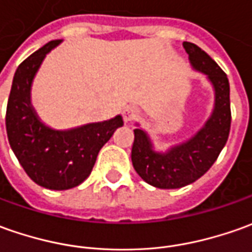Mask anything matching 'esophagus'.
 Instances as JSON below:
<instances>
[{"label":"esophagus","mask_w":252,"mask_h":252,"mask_svg":"<svg viewBox=\"0 0 252 252\" xmlns=\"http://www.w3.org/2000/svg\"><path fill=\"white\" fill-rule=\"evenodd\" d=\"M138 114H139V110L135 106H126V109H124V112H123V117H124V121L129 123V121L136 120Z\"/></svg>","instance_id":"34e87169"}]
</instances>
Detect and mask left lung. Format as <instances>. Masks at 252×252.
<instances>
[{"mask_svg": "<svg viewBox=\"0 0 252 252\" xmlns=\"http://www.w3.org/2000/svg\"><path fill=\"white\" fill-rule=\"evenodd\" d=\"M193 67L204 73L215 90V107L205 126L191 139L167 153H157L145 131L133 129L132 165L138 175L158 189H178L196 182L204 175L226 145L232 123L230 88L225 71L191 42H184Z\"/></svg>", "mask_w": 252, "mask_h": 252, "instance_id": "obj_1", "label": "left lung"}]
</instances>
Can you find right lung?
Here are the masks:
<instances>
[{
  "label": "right lung",
  "mask_w": 252,
  "mask_h": 252,
  "mask_svg": "<svg viewBox=\"0 0 252 252\" xmlns=\"http://www.w3.org/2000/svg\"><path fill=\"white\" fill-rule=\"evenodd\" d=\"M59 42L49 41L19 64L5 116L8 140L20 165L35 184L51 190H66L83 184L99 150L124 124L117 116L103 123L55 131L38 120L30 104V87L45 55Z\"/></svg>",
  "instance_id": "obj_1"
}]
</instances>
